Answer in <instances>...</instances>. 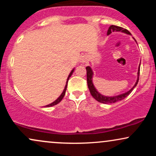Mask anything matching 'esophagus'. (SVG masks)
I'll return each instance as SVG.
<instances>
[{"label": "esophagus", "instance_id": "obj_1", "mask_svg": "<svg viewBox=\"0 0 156 156\" xmlns=\"http://www.w3.org/2000/svg\"><path fill=\"white\" fill-rule=\"evenodd\" d=\"M87 56H82L81 58H80V62H81V63H84V62H87Z\"/></svg>", "mask_w": 156, "mask_h": 156}]
</instances>
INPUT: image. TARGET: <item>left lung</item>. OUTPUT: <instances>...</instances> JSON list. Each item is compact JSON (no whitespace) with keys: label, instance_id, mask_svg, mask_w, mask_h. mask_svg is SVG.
<instances>
[{"label":"left lung","instance_id":"left-lung-1","mask_svg":"<svg viewBox=\"0 0 156 156\" xmlns=\"http://www.w3.org/2000/svg\"><path fill=\"white\" fill-rule=\"evenodd\" d=\"M114 31H122V32H124L125 34H130V33L129 31H128L127 29L125 28H122V27L119 26H111L109 27L108 31H107V34L109 35L111 33ZM86 69H87V84H88V87L89 91H90L91 94L96 101H98V102L102 103H116V102H118L119 101H122V100L125 99L128 94H130V92L133 91V89L137 85L138 82H139V71H140V64H139V71H138V79L136 82L135 85L134 87L132 88L131 89H130L128 92L124 93V94H119V95L117 96H114V97H106V96H103L101 94H100L98 91L96 90V89L94 88V85L92 83V76H93V72L91 69V67L88 66V67H86Z\"/></svg>","mask_w":156,"mask_h":156}]
</instances>
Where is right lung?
<instances>
[{"mask_svg":"<svg viewBox=\"0 0 156 156\" xmlns=\"http://www.w3.org/2000/svg\"><path fill=\"white\" fill-rule=\"evenodd\" d=\"M73 71H74V69H73L72 71H71V73H69V76H68V78H67V83H66V86H65V87H64V91H63V92L62 93V94H61V95L58 97V98L57 100H55V101H54V102H53V103H51V104H49V105H46V107H51V106H53V105H56V104H58V103H60L61 102V101H62V99H63V98H64V94H65V92H66V89H67V82H68V80H69V78H70V76H72V74H73Z\"/></svg>","mask_w":156,"mask_h":156,"instance_id":"obj_1","label":"right lung"}]
</instances>
